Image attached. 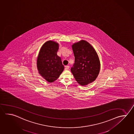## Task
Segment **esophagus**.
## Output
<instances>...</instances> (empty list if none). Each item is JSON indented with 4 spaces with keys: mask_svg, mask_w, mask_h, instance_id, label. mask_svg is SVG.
I'll return each mask as SVG.
<instances>
[{
    "mask_svg": "<svg viewBox=\"0 0 134 134\" xmlns=\"http://www.w3.org/2000/svg\"><path fill=\"white\" fill-rule=\"evenodd\" d=\"M69 68H70L69 66H66L65 67V70H68Z\"/></svg>",
    "mask_w": 134,
    "mask_h": 134,
    "instance_id": "obj_1",
    "label": "esophagus"
}]
</instances>
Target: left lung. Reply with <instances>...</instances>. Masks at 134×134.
<instances>
[{
	"mask_svg": "<svg viewBox=\"0 0 134 134\" xmlns=\"http://www.w3.org/2000/svg\"><path fill=\"white\" fill-rule=\"evenodd\" d=\"M75 57L71 71L76 81L82 86L92 82L99 75L100 62L93 47L86 41H80L72 46Z\"/></svg>",
	"mask_w": 134,
	"mask_h": 134,
	"instance_id": "8db88e82",
	"label": "left lung"
}]
</instances>
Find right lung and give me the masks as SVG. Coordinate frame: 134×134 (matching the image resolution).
Listing matches in <instances>:
<instances>
[{
	"label": "right lung",
	"mask_w": 134,
	"mask_h": 134,
	"mask_svg": "<svg viewBox=\"0 0 134 134\" xmlns=\"http://www.w3.org/2000/svg\"><path fill=\"white\" fill-rule=\"evenodd\" d=\"M58 49V43L47 41L41 48L37 58L39 73L49 82L56 81L64 68L61 57L57 54Z\"/></svg>",
	"instance_id": "add662e5"
}]
</instances>
